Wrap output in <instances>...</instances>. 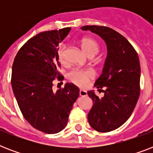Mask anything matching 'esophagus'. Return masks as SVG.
Masks as SVG:
<instances>
[{
    "mask_svg": "<svg viewBox=\"0 0 153 153\" xmlns=\"http://www.w3.org/2000/svg\"><path fill=\"white\" fill-rule=\"evenodd\" d=\"M79 95L82 96V97H85V96L87 95V92L84 90H80L79 91Z\"/></svg>",
    "mask_w": 153,
    "mask_h": 153,
    "instance_id": "34e87169",
    "label": "esophagus"
}]
</instances>
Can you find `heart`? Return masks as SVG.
<instances>
[{
    "label": "heart",
    "mask_w": 153,
    "mask_h": 153,
    "mask_svg": "<svg viewBox=\"0 0 153 153\" xmlns=\"http://www.w3.org/2000/svg\"><path fill=\"white\" fill-rule=\"evenodd\" d=\"M80 46L83 51L87 55L94 54L98 51V44L95 39L91 37H84L80 40ZM58 58L60 62L64 61V48L61 47L57 52ZM95 76V73L91 69H74L68 74V79L75 85L81 87L86 86V84Z\"/></svg>",
    "instance_id": "b5f03b06"
}]
</instances>
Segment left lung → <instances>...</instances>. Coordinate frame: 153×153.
I'll return each instance as SVG.
<instances>
[{
    "label": "left lung",
    "mask_w": 153,
    "mask_h": 153,
    "mask_svg": "<svg viewBox=\"0 0 153 153\" xmlns=\"http://www.w3.org/2000/svg\"><path fill=\"white\" fill-rule=\"evenodd\" d=\"M81 28L98 35L107 46L102 73L94 83L104 97L98 98L94 91L87 92L94 102L88 114L89 124L98 132L107 133L122 126L137 105L140 95L139 57L132 44L110 27L86 25Z\"/></svg>",
    "instance_id": "8db88e82"
}]
</instances>
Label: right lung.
<instances>
[{
  "label": "right lung",
  "instance_id": "add662e5",
  "mask_svg": "<svg viewBox=\"0 0 153 153\" xmlns=\"http://www.w3.org/2000/svg\"><path fill=\"white\" fill-rule=\"evenodd\" d=\"M71 27L40 32L19 50L13 64L11 83L23 116L38 130L54 134L67 126L79 89L71 82L53 91V81L63 80L58 71L59 44Z\"/></svg>",
  "mask_w": 153,
  "mask_h": 153
}]
</instances>
